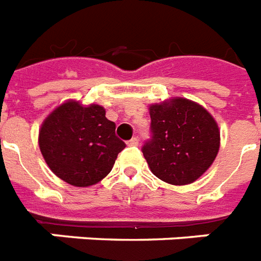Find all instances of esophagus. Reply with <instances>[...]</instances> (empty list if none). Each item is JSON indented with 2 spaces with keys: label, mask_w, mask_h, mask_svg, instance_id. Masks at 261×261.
Listing matches in <instances>:
<instances>
[{
  "label": "esophagus",
  "mask_w": 261,
  "mask_h": 261,
  "mask_svg": "<svg viewBox=\"0 0 261 261\" xmlns=\"http://www.w3.org/2000/svg\"><path fill=\"white\" fill-rule=\"evenodd\" d=\"M128 145L129 147H136V145H139V139H137V137L130 139V140L128 141Z\"/></svg>",
  "instance_id": "esophagus-1"
}]
</instances>
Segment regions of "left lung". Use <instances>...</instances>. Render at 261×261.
Wrapping results in <instances>:
<instances>
[{
  "instance_id": "1",
  "label": "left lung",
  "mask_w": 261,
  "mask_h": 261,
  "mask_svg": "<svg viewBox=\"0 0 261 261\" xmlns=\"http://www.w3.org/2000/svg\"><path fill=\"white\" fill-rule=\"evenodd\" d=\"M152 140L143 155L152 174L175 186L201 178L220 151V128L197 102L175 97L149 105Z\"/></svg>"
}]
</instances>
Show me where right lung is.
<instances>
[{"label": "right lung", "mask_w": 261, "mask_h": 261, "mask_svg": "<svg viewBox=\"0 0 261 261\" xmlns=\"http://www.w3.org/2000/svg\"><path fill=\"white\" fill-rule=\"evenodd\" d=\"M105 114L101 105L68 99L45 117L39 130V147L58 178L71 186L89 187L112 171L125 144Z\"/></svg>", "instance_id": "obj_1"}]
</instances>
